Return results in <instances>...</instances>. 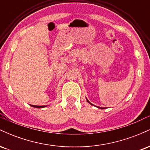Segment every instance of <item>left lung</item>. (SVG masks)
I'll use <instances>...</instances> for the list:
<instances>
[{
    "instance_id": "8db88e82",
    "label": "left lung",
    "mask_w": 150,
    "mask_h": 150,
    "mask_svg": "<svg viewBox=\"0 0 150 150\" xmlns=\"http://www.w3.org/2000/svg\"><path fill=\"white\" fill-rule=\"evenodd\" d=\"M87 102H88V103H89V104H92V105H93L92 104H91V103H90V102H89V101H88V99H87ZM98 108H101V109H103V108H101V107H98Z\"/></svg>"
}]
</instances>
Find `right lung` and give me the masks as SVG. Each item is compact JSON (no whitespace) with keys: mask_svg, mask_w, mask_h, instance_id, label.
I'll use <instances>...</instances> for the list:
<instances>
[{"mask_svg":"<svg viewBox=\"0 0 150 150\" xmlns=\"http://www.w3.org/2000/svg\"><path fill=\"white\" fill-rule=\"evenodd\" d=\"M31 106H33V107H35V108H44L46 106H34V105H31Z\"/></svg>","mask_w":150,"mask_h":150,"instance_id":"obj_1","label":"right lung"}]
</instances>
